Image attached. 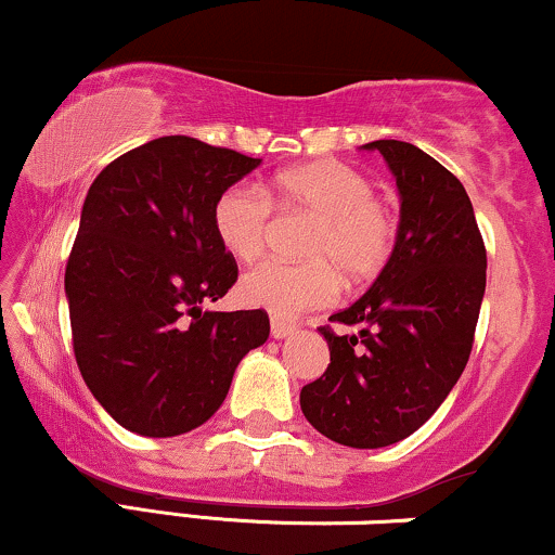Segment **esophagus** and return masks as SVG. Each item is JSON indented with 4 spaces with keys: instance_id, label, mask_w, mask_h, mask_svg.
Instances as JSON below:
<instances>
[{
    "instance_id": "1",
    "label": "esophagus",
    "mask_w": 555,
    "mask_h": 555,
    "mask_svg": "<svg viewBox=\"0 0 555 555\" xmlns=\"http://www.w3.org/2000/svg\"><path fill=\"white\" fill-rule=\"evenodd\" d=\"M270 332H272V337H275V340H285V337H291L293 332H296V324H293V322H285V319L272 317V322H270Z\"/></svg>"
}]
</instances>
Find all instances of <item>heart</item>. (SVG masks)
Masks as SVG:
<instances>
[{
  "instance_id": "b5f03b06",
  "label": "heart",
  "mask_w": 555,
  "mask_h": 555,
  "mask_svg": "<svg viewBox=\"0 0 555 555\" xmlns=\"http://www.w3.org/2000/svg\"><path fill=\"white\" fill-rule=\"evenodd\" d=\"M314 215L304 241L309 262H267L251 267L238 283L246 306L280 319L335 301L340 278L366 285L392 259L400 223L389 202L374 194V181L340 160H319L272 176L264 189L233 184L212 205V231L220 246L238 262L264 249L272 207Z\"/></svg>"
}]
</instances>
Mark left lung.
<instances>
[{"instance_id": "8db88e82", "label": "left lung", "mask_w": 555, "mask_h": 555, "mask_svg": "<svg viewBox=\"0 0 555 555\" xmlns=\"http://www.w3.org/2000/svg\"><path fill=\"white\" fill-rule=\"evenodd\" d=\"M379 150L400 192V236L374 285L319 327L330 366L301 389L306 421L337 444L379 449L418 431L457 384L486 293V246L454 173L400 140Z\"/></svg>"}]
</instances>
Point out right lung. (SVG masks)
I'll return each mask as SVG.
<instances>
[{"label": "right lung", "mask_w": 555, "mask_h": 555, "mask_svg": "<svg viewBox=\"0 0 555 555\" xmlns=\"http://www.w3.org/2000/svg\"><path fill=\"white\" fill-rule=\"evenodd\" d=\"M259 158L194 137L150 140L88 189L64 293L88 389L127 431L153 439L212 418L233 371L270 337L267 311H205L236 283L212 205Z\"/></svg>", "instance_id": "obj_1"}]
</instances>
